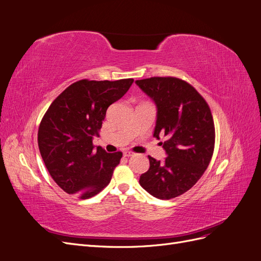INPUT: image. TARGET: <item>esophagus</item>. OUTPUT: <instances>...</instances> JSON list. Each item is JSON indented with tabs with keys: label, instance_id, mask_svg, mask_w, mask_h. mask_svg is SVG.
<instances>
[{
	"label": "esophagus",
	"instance_id": "obj_1",
	"mask_svg": "<svg viewBox=\"0 0 261 261\" xmlns=\"http://www.w3.org/2000/svg\"><path fill=\"white\" fill-rule=\"evenodd\" d=\"M134 153L133 152H130V151H124L123 152V155L124 156H132Z\"/></svg>",
	"mask_w": 261,
	"mask_h": 261
}]
</instances>
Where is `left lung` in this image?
<instances>
[{
  "label": "left lung",
  "instance_id": "1",
  "mask_svg": "<svg viewBox=\"0 0 261 261\" xmlns=\"http://www.w3.org/2000/svg\"><path fill=\"white\" fill-rule=\"evenodd\" d=\"M136 85L153 100V137L164 136L163 162L148 155L150 168L139 184L159 199H171L191 189L208 168L215 149V123L210 108L192 85L175 77H151Z\"/></svg>",
  "mask_w": 261,
  "mask_h": 261
}]
</instances>
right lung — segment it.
Instances as JSON below:
<instances>
[{"mask_svg": "<svg viewBox=\"0 0 261 261\" xmlns=\"http://www.w3.org/2000/svg\"><path fill=\"white\" fill-rule=\"evenodd\" d=\"M134 83L78 81L55 99L42 117L38 146L50 175L63 191L87 199L100 193L112 178L122 152L93 150L108 108Z\"/></svg>", "mask_w": 261, "mask_h": 261, "instance_id": "obj_1", "label": "right lung"}]
</instances>
